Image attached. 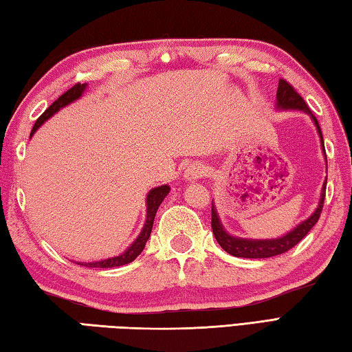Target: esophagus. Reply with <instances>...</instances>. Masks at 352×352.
Segmentation results:
<instances>
[{
    "mask_svg": "<svg viewBox=\"0 0 352 352\" xmlns=\"http://www.w3.org/2000/svg\"><path fill=\"white\" fill-rule=\"evenodd\" d=\"M206 173H208V168L204 166V164L192 162L185 168L184 176L185 179H188V181H197V179L206 176Z\"/></svg>",
    "mask_w": 352,
    "mask_h": 352,
    "instance_id": "obj_1",
    "label": "esophagus"
}]
</instances>
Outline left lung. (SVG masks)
<instances>
[{"mask_svg": "<svg viewBox=\"0 0 352 352\" xmlns=\"http://www.w3.org/2000/svg\"><path fill=\"white\" fill-rule=\"evenodd\" d=\"M276 100H278V107H283V109H300L305 111L311 116L314 120V124L318 127V132L322 141V148L325 150L324 146V136H322L320 132V126L318 123L316 117L313 116L310 107L307 106L304 102V98L300 97L299 92L293 86L284 80V78H279V85H278V92H276ZM327 156V155H325ZM325 190H327V181L324 182V186H322V195H320V202L318 210L313 212L311 217H308L305 221H302L299 226L293 229L292 232L287 235L281 236V239H275V240H246V239H236V236L229 235L223 226H221L220 220L217 217V212L214 210V205L211 208V228H212V234L216 236V240L221 249H225L228 254H231L234 256L239 258H270L275 255H281L287 250H290L292 248H295L298 243L304 239V236L310 232V229L318 223V220L320 217L322 208H324V199H325Z\"/></svg>", "mask_w": 352, "mask_h": 352, "instance_id": "1", "label": "left lung"}]
</instances>
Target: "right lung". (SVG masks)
Listing matches in <instances>:
<instances>
[{
    "mask_svg": "<svg viewBox=\"0 0 352 352\" xmlns=\"http://www.w3.org/2000/svg\"><path fill=\"white\" fill-rule=\"evenodd\" d=\"M85 86L82 83H76L73 88H69L67 92H63V94L56 100L53 104H50L48 109L42 113V116L36 120V123L32 129V133L30 136L36 132V129H38L42 123H44L45 120H48L50 117L56 113L57 111L60 109V107L69 104L71 102H74L76 98H78L82 96V92L85 91ZM170 191V186L168 185H162V186H157V188H153L152 191L147 195V220L144 223V228H142L141 234L138 235V239H136L129 249L126 250L124 254H121L118 256H113V258H107V260L103 261H97V263H77L80 264V266L85 267H100V269H107V267H118V266H124V264L132 263L136 256H138L142 249H144L146 243L150 236V232H152V228H153V220L156 216V211L160 205L162 204V200L166 199V196L168 195Z\"/></svg>",
    "mask_w": 352,
    "mask_h": 352,
    "instance_id": "right-lung-1",
    "label": "right lung"
}]
</instances>
